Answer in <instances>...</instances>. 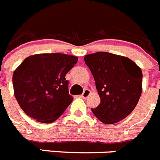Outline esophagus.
<instances>
[{"instance_id":"34e87169","label":"esophagus","mask_w":160,"mask_h":160,"mask_svg":"<svg viewBox=\"0 0 160 160\" xmlns=\"http://www.w3.org/2000/svg\"><path fill=\"white\" fill-rule=\"evenodd\" d=\"M90 93H91V91H90L89 89H88V88H86V89H84V92H83L81 97H83V98H86V97H88V96H89Z\"/></svg>"}]
</instances>
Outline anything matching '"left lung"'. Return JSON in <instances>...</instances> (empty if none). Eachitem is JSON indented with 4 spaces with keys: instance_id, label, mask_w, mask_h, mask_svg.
<instances>
[{
    "instance_id": "8db88e82",
    "label": "left lung",
    "mask_w": 160,
    "mask_h": 160,
    "mask_svg": "<svg viewBox=\"0 0 160 160\" xmlns=\"http://www.w3.org/2000/svg\"><path fill=\"white\" fill-rule=\"evenodd\" d=\"M84 62L93 76L101 103L92 109L105 124L120 122L134 110L142 93V73L127 57L109 52L84 56Z\"/></svg>"
}]
</instances>
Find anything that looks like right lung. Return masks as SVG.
I'll list each match as a JSON object with an SVG mask.
<instances>
[{"label":"right lung","mask_w":160,"mask_h":160,"mask_svg":"<svg viewBox=\"0 0 160 160\" xmlns=\"http://www.w3.org/2000/svg\"><path fill=\"white\" fill-rule=\"evenodd\" d=\"M78 57L61 53L27 57L13 74L17 101L26 115L42 123H51L72 103L65 76Z\"/></svg>","instance_id":"1"}]
</instances>
